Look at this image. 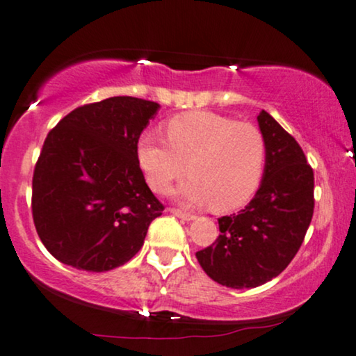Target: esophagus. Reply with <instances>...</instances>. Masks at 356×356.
<instances>
[{"label":"esophagus","mask_w":356,"mask_h":356,"mask_svg":"<svg viewBox=\"0 0 356 356\" xmlns=\"http://www.w3.org/2000/svg\"><path fill=\"white\" fill-rule=\"evenodd\" d=\"M170 213H174L175 217L186 220V222H191V220L195 218L192 213H187V211H184V210H181V209H170Z\"/></svg>","instance_id":"esophagus-1"}]
</instances>
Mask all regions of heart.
Here are the masks:
<instances>
[{"instance_id":"b5f03b06","label":"heart","mask_w":356,"mask_h":356,"mask_svg":"<svg viewBox=\"0 0 356 356\" xmlns=\"http://www.w3.org/2000/svg\"><path fill=\"white\" fill-rule=\"evenodd\" d=\"M163 141L143 133L136 159L152 191L163 193L188 172L177 188L187 204L228 211L246 204L264 175L268 146L258 126L211 111H188L165 123Z\"/></svg>"}]
</instances>
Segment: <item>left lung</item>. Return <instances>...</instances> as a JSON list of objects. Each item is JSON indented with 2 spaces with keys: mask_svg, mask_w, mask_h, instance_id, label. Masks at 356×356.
Instances as JSON below:
<instances>
[{
  "mask_svg": "<svg viewBox=\"0 0 356 356\" xmlns=\"http://www.w3.org/2000/svg\"><path fill=\"white\" fill-rule=\"evenodd\" d=\"M258 124L268 146L258 192L236 215L218 218V238L195 253L207 276L233 289L258 287L284 271L314 215V170L299 143L268 111Z\"/></svg>",
  "mask_w": 356,
  "mask_h": 356,
  "instance_id": "8db88e82",
  "label": "left lung"
}]
</instances>
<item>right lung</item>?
<instances>
[{"label":"right lung","mask_w":356,"mask_h":356,"mask_svg":"<svg viewBox=\"0 0 356 356\" xmlns=\"http://www.w3.org/2000/svg\"><path fill=\"white\" fill-rule=\"evenodd\" d=\"M157 110L156 102L111 97L75 108L49 131L34 168L33 218L60 263L103 273L141 250L164 210L136 159Z\"/></svg>","instance_id":"right-lung-1"}]
</instances>
